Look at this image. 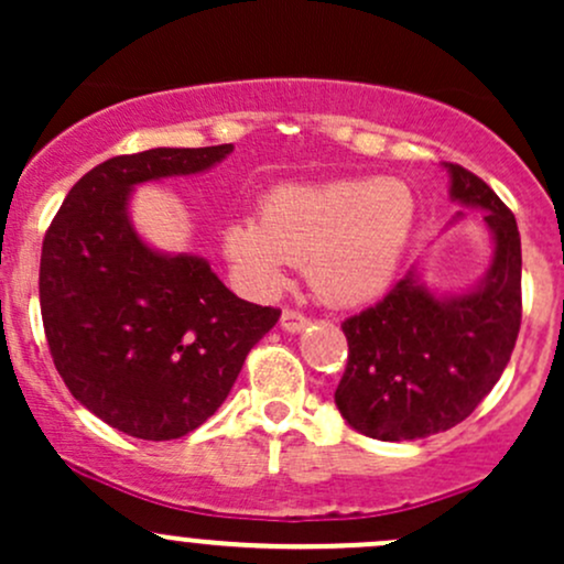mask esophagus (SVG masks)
<instances>
[{
    "instance_id": "1",
    "label": "esophagus",
    "mask_w": 564,
    "mask_h": 564,
    "mask_svg": "<svg viewBox=\"0 0 564 564\" xmlns=\"http://www.w3.org/2000/svg\"><path fill=\"white\" fill-rule=\"evenodd\" d=\"M307 318H304L302 313H296V310H283V315H281V326H283V332H289V334H300V332H304V328H307Z\"/></svg>"
}]
</instances>
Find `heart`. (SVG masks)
Instances as JSON below:
<instances>
[{"label":"heart","mask_w":564,"mask_h":564,"mask_svg":"<svg viewBox=\"0 0 564 564\" xmlns=\"http://www.w3.org/2000/svg\"><path fill=\"white\" fill-rule=\"evenodd\" d=\"M416 225V196L403 180H332L278 185L262 198V217H232L223 251L238 283L275 294L291 264L307 262L321 300L358 307L390 289Z\"/></svg>","instance_id":"heart-1"}]
</instances>
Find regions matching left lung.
Returning a JSON list of instances; mask_svg holds the SVG:
<instances>
[{
	"instance_id": "1",
	"label": "left lung",
	"mask_w": 564,
	"mask_h": 564,
	"mask_svg": "<svg viewBox=\"0 0 564 564\" xmlns=\"http://www.w3.org/2000/svg\"><path fill=\"white\" fill-rule=\"evenodd\" d=\"M445 170L451 198L485 212L494 236L488 273L464 294L440 296L408 270L384 300L341 323L349 352L334 403L352 430L387 443L464 422L501 379L520 334L517 219L477 174L458 164Z\"/></svg>"
}]
</instances>
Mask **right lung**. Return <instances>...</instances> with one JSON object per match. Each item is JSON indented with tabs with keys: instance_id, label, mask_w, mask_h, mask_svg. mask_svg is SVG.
Returning <instances> with one entry per match:
<instances>
[{
	"instance_id": "1",
	"label": "right lung",
	"mask_w": 564,
	"mask_h": 564,
	"mask_svg": "<svg viewBox=\"0 0 564 564\" xmlns=\"http://www.w3.org/2000/svg\"><path fill=\"white\" fill-rule=\"evenodd\" d=\"M232 145L113 156L68 191L42 243L50 355L79 403L113 430L174 440L228 398L281 310L238 300L204 257L151 249L129 219L134 185L198 174Z\"/></svg>"
}]
</instances>
